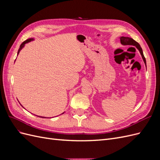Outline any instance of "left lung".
Returning a JSON list of instances; mask_svg holds the SVG:
<instances>
[{
	"mask_svg": "<svg viewBox=\"0 0 160 160\" xmlns=\"http://www.w3.org/2000/svg\"><path fill=\"white\" fill-rule=\"evenodd\" d=\"M120 41H121V43H122V45H133L136 47L138 48V49L140 53H141L142 57L143 58V60L145 62V65H146V58H145L144 55H143V51L142 47H140L139 44L135 41V40H133L132 38H129V37H120Z\"/></svg>",
	"mask_w": 160,
	"mask_h": 160,
	"instance_id": "1",
	"label": "left lung"
}]
</instances>
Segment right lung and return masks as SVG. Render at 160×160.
I'll use <instances>...</instances> for the list:
<instances>
[{
    "instance_id": "1",
    "label": "right lung",
    "mask_w": 160,
    "mask_h": 160,
    "mask_svg": "<svg viewBox=\"0 0 160 160\" xmlns=\"http://www.w3.org/2000/svg\"><path fill=\"white\" fill-rule=\"evenodd\" d=\"M32 40H33L32 38H30V39H27V41H24V42L22 43V44L21 45V46H20V48H19L18 51V54L19 51H20L22 49V48L24 47V45H25V44H26V43H27V42H30V41H32ZM38 117H39V116H38ZM41 118H44V117H41Z\"/></svg>"
}]
</instances>
